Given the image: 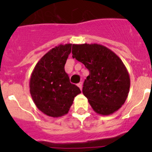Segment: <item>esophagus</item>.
<instances>
[{
  "label": "esophagus",
  "instance_id": "34e87169",
  "mask_svg": "<svg viewBox=\"0 0 152 152\" xmlns=\"http://www.w3.org/2000/svg\"><path fill=\"white\" fill-rule=\"evenodd\" d=\"M77 86H78V88H80V90L82 89V82H80V83H78V84H77Z\"/></svg>",
  "mask_w": 152,
  "mask_h": 152
}]
</instances>
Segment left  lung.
Segmentation results:
<instances>
[{
  "label": "left lung",
  "instance_id": "obj_1",
  "mask_svg": "<svg viewBox=\"0 0 152 152\" xmlns=\"http://www.w3.org/2000/svg\"><path fill=\"white\" fill-rule=\"evenodd\" d=\"M72 57L85 65L89 75L83 94L96 113L108 116L117 111L127 99L129 72L120 58L100 44H73Z\"/></svg>",
  "mask_w": 152,
  "mask_h": 152
}]
</instances>
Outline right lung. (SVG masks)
<instances>
[{
  "label": "right lung",
  "mask_w": 152,
  "mask_h": 152,
  "mask_svg": "<svg viewBox=\"0 0 152 152\" xmlns=\"http://www.w3.org/2000/svg\"><path fill=\"white\" fill-rule=\"evenodd\" d=\"M72 44L59 45L51 49L36 64L29 80V92L36 107L51 117L68 113L78 87L70 82L64 71Z\"/></svg>",
  "instance_id": "add662e5"
}]
</instances>
